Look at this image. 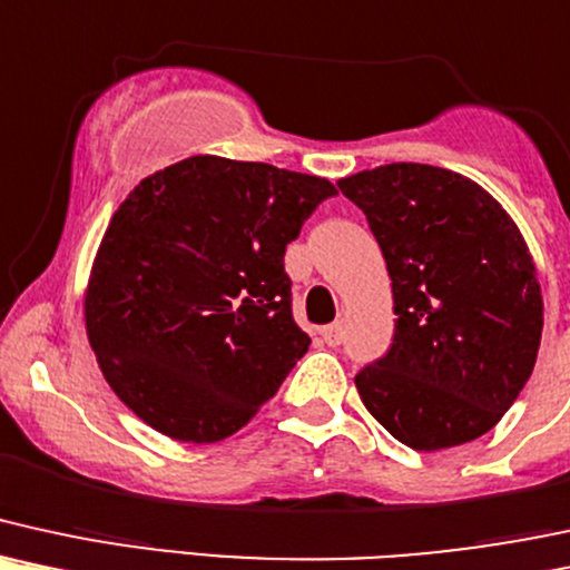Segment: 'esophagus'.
I'll use <instances>...</instances> for the list:
<instances>
[{
	"instance_id": "obj_1",
	"label": "esophagus",
	"mask_w": 570,
	"mask_h": 570,
	"mask_svg": "<svg viewBox=\"0 0 570 570\" xmlns=\"http://www.w3.org/2000/svg\"><path fill=\"white\" fill-rule=\"evenodd\" d=\"M320 338H323L327 346H338L341 341H344V325L333 323V325L323 327V331H320Z\"/></svg>"
}]
</instances>
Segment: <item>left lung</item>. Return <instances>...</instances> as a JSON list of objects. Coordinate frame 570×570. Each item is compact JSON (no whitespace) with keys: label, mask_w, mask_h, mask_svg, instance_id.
<instances>
[{"label":"left lung","mask_w":570,"mask_h":570,"mask_svg":"<svg viewBox=\"0 0 570 570\" xmlns=\"http://www.w3.org/2000/svg\"><path fill=\"white\" fill-rule=\"evenodd\" d=\"M338 189L365 213L397 314L390 352L354 376L360 400L413 451L483 438L531 379L544 327L518 224L445 167L381 165Z\"/></svg>","instance_id":"left-lung-1"}]
</instances>
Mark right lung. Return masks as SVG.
Masks as SVG:
<instances>
[{
  "instance_id": "right-lung-1",
  "label": "right lung",
  "mask_w": 570,
  "mask_h": 570,
  "mask_svg": "<svg viewBox=\"0 0 570 570\" xmlns=\"http://www.w3.org/2000/svg\"><path fill=\"white\" fill-rule=\"evenodd\" d=\"M327 178L197 154L127 194L100 239L85 327L100 373L151 430L218 443L309 350L293 323L285 247Z\"/></svg>"
}]
</instances>
